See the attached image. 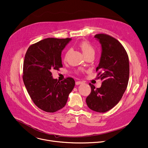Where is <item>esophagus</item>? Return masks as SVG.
Returning a JSON list of instances; mask_svg holds the SVG:
<instances>
[{"label": "esophagus", "instance_id": "obj_1", "mask_svg": "<svg viewBox=\"0 0 148 148\" xmlns=\"http://www.w3.org/2000/svg\"><path fill=\"white\" fill-rule=\"evenodd\" d=\"M82 83H83L82 82H75L76 85H79V84H82Z\"/></svg>", "mask_w": 148, "mask_h": 148}]
</instances>
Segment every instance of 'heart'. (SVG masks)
Here are the masks:
<instances>
[{"label":"heart","instance_id":"heart-1","mask_svg":"<svg viewBox=\"0 0 148 148\" xmlns=\"http://www.w3.org/2000/svg\"><path fill=\"white\" fill-rule=\"evenodd\" d=\"M79 47L81 48L84 56H87L90 54H94L95 53V49L92 45L87 41H82L79 44ZM67 57V53L64 57V59L66 60Z\"/></svg>","mask_w":148,"mask_h":148}]
</instances>
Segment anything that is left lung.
<instances>
[{
    "label": "left lung",
    "instance_id": "8db88e82",
    "mask_svg": "<svg viewBox=\"0 0 148 148\" xmlns=\"http://www.w3.org/2000/svg\"><path fill=\"white\" fill-rule=\"evenodd\" d=\"M101 44L100 62L96 68L99 78L102 80L100 88L89 84L91 91L86 99L89 108L104 113L112 109L122 99L129 78L127 53L119 41L113 37L100 34L95 36Z\"/></svg>",
    "mask_w": 148,
    "mask_h": 148
}]
</instances>
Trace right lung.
Instances as JSON below:
<instances>
[{
	"instance_id": "obj_1",
	"label": "right lung",
	"mask_w": 148,
	"mask_h": 148,
	"mask_svg": "<svg viewBox=\"0 0 148 148\" xmlns=\"http://www.w3.org/2000/svg\"><path fill=\"white\" fill-rule=\"evenodd\" d=\"M71 38H49L31 45L25 56L23 80L35 104L45 112H56L65 106L75 86L73 78L60 82L51 71L62 66L61 52Z\"/></svg>"
}]
</instances>
